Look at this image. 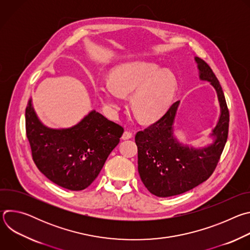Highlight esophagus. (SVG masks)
<instances>
[{"label":"esophagus","instance_id":"esophagus-1","mask_svg":"<svg viewBox=\"0 0 250 250\" xmlns=\"http://www.w3.org/2000/svg\"><path fill=\"white\" fill-rule=\"evenodd\" d=\"M131 136H132V132L129 131V130H125V131L123 133L122 138H123V139H129V138H131Z\"/></svg>","mask_w":250,"mask_h":250}]
</instances>
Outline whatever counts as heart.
I'll use <instances>...</instances> for the list:
<instances>
[{"instance_id": "obj_1", "label": "heart", "mask_w": 250, "mask_h": 250, "mask_svg": "<svg viewBox=\"0 0 250 250\" xmlns=\"http://www.w3.org/2000/svg\"><path fill=\"white\" fill-rule=\"evenodd\" d=\"M110 81L99 82L95 90L113 112L121 108L123 95L131 96V109L142 122L151 123L161 118L171 104L176 82L173 76L157 64L135 61L115 68Z\"/></svg>"}]
</instances>
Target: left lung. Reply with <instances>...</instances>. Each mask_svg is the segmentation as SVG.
<instances>
[{
    "instance_id": "left-lung-1",
    "label": "left lung",
    "mask_w": 250,
    "mask_h": 250,
    "mask_svg": "<svg viewBox=\"0 0 250 250\" xmlns=\"http://www.w3.org/2000/svg\"><path fill=\"white\" fill-rule=\"evenodd\" d=\"M200 78L215 87L221 117L211 135L213 144L201 149L181 146L173 137V123L179 101L155 123L135 134L140 179L147 190L157 197H171L185 193L208 180L215 171L229 135V112L223 89L208 64L195 58Z\"/></svg>"
}]
</instances>
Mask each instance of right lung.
<instances>
[{
  "mask_svg": "<svg viewBox=\"0 0 250 250\" xmlns=\"http://www.w3.org/2000/svg\"><path fill=\"white\" fill-rule=\"evenodd\" d=\"M25 132L32 159L50 181L71 191L89 187L119 145L124 127L92 111L78 125L65 129L44 126L31 100L25 109Z\"/></svg>",
  "mask_w": 250,
  "mask_h": 250,
  "instance_id": "obj_1",
  "label": "right lung"
}]
</instances>
